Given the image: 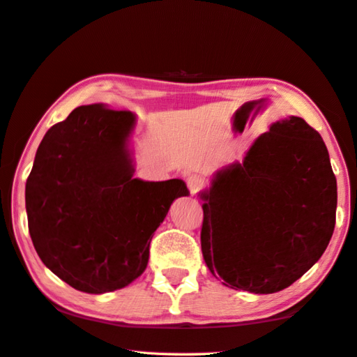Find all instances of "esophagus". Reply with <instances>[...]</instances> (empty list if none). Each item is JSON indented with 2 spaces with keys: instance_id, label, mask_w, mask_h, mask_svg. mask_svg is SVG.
I'll return each instance as SVG.
<instances>
[{
  "instance_id": "obj_1",
  "label": "esophagus",
  "mask_w": 357,
  "mask_h": 357,
  "mask_svg": "<svg viewBox=\"0 0 357 357\" xmlns=\"http://www.w3.org/2000/svg\"><path fill=\"white\" fill-rule=\"evenodd\" d=\"M185 183H188V188L192 195H195L197 192L203 188V178L199 176V174H190V176L185 179Z\"/></svg>"
}]
</instances>
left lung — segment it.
Masks as SVG:
<instances>
[{
    "label": "left lung",
    "mask_w": 357,
    "mask_h": 357,
    "mask_svg": "<svg viewBox=\"0 0 357 357\" xmlns=\"http://www.w3.org/2000/svg\"><path fill=\"white\" fill-rule=\"evenodd\" d=\"M200 199L203 259L231 289H286L318 262L335 227L329 152L296 116L271 123L243 163L219 169Z\"/></svg>",
    "instance_id": "left-lung-1"
}]
</instances>
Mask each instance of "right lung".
I'll return each mask as SVG.
<instances>
[{
    "label": "right lung",
    "instance_id": "1",
    "mask_svg": "<svg viewBox=\"0 0 357 357\" xmlns=\"http://www.w3.org/2000/svg\"><path fill=\"white\" fill-rule=\"evenodd\" d=\"M130 111L79 106L47 130L25 185L28 230L46 267L71 287L105 294L148 267L152 235L172 203L189 195L181 179L133 178Z\"/></svg>",
    "mask_w": 357,
    "mask_h": 357
}]
</instances>
